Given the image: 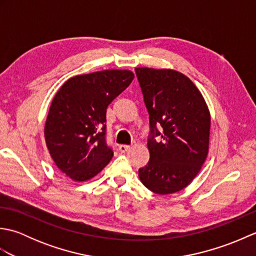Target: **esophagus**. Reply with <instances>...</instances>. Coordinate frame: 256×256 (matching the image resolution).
Wrapping results in <instances>:
<instances>
[{"instance_id": "esophagus-1", "label": "esophagus", "mask_w": 256, "mask_h": 256, "mask_svg": "<svg viewBox=\"0 0 256 256\" xmlns=\"http://www.w3.org/2000/svg\"><path fill=\"white\" fill-rule=\"evenodd\" d=\"M130 150H131V146H128V145H120L118 146V150L121 152V153H125V152H128Z\"/></svg>"}]
</instances>
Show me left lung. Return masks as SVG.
Wrapping results in <instances>:
<instances>
[{"instance_id":"left-lung-1","label":"left lung","mask_w":256,"mask_h":256,"mask_svg":"<svg viewBox=\"0 0 256 256\" xmlns=\"http://www.w3.org/2000/svg\"><path fill=\"white\" fill-rule=\"evenodd\" d=\"M150 113V162L140 168L144 186L158 194L180 192L202 168L209 153L211 116L204 96L174 69L135 68ZM160 124V132L156 126ZM162 138L156 141L154 138Z\"/></svg>"}]
</instances>
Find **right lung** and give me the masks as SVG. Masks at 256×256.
Returning a JSON list of instances; mask_svg holds the SVG:
<instances>
[{
	"label": "right lung",
	"instance_id": "1",
	"mask_svg": "<svg viewBox=\"0 0 256 256\" xmlns=\"http://www.w3.org/2000/svg\"><path fill=\"white\" fill-rule=\"evenodd\" d=\"M134 72L108 69L69 78L58 90L45 123L48 152L74 182L96 176L113 157L106 143V108L128 88Z\"/></svg>",
	"mask_w": 256,
	"mask_h": 256
}]
</instances>
